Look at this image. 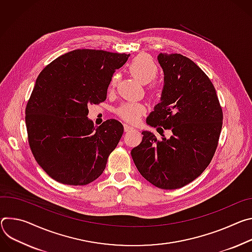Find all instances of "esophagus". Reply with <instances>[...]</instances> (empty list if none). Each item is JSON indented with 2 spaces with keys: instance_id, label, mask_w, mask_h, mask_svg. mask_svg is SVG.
Wrapping results in <instances>:
<instances>
[{
  "instance_id": "obj_1",
  "label": "esophagus",
  "mask_w": 252,
  "mask_h": 252,
  "mask_svg": "<svg viewBox=\"0 0 252 252\" xmlns=\"http://www.w3.org/2000/svg\"><path fill=\"white\" fill-rule=\"evenodd\" d=\"M133 129H134L133 126H131V125H129V124H124V130H125L126 132H128V131H130V130H133Z\"/></svg>"
}]
</instances>
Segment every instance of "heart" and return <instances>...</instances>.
<instances>
[{"instance_id": "b5f03b06", "label": "heart", "mask_w": 252, "mask_h": 252, "mask_svg": "<svg viewBox=\"0 0 252 252\" xmlns=\"http://www.w3.org/2000/svg\"><path fill=\"white\" fill-rule=\"evenodd\" d=\"M128 70L141 84H149L158 75V66L155 61L146 54L136 56L128 64ZM118 83V75L115 74L110 82V90H113ZM146 92L152 100H158L161 96V88L156 83L147 86ZM146 107L141 103H125L117 109V115L126 122L137 123L144 115Z\"/></svg>"}]
</instances>
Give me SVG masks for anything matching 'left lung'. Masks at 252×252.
<instances>
[{"label": "left lung", "mask_w": 252, "mask_h": 252, "mask_svg": "<svg viewBox=\"0 0 252 252\" xmlns=\"http://www.w3.org/2000/svg\"><path fill=\"white\" fill-rule=\"evenodd\" d=\"M158 61L164 72V87L161 102L146 123L171 130L172 136L159 140L153 133L143 131L142 142L132 149L131 156L151 184L177 189L200 176L211 162L223 113L212 82L192 60L181 54L161 53Z\"/></svg>", "instance_id": "1"}]
</instances>
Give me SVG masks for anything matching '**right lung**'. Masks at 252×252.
<instances>
[{"instance_id": "add662e5", "label": "right lung", "mask_w": 252, "mask_h": 252, "mask_svg": "<svg viewBox=\"0 0 252 252\" xmlns=\"http://www.w3.org/2000/svg\"><path fill=\"white\" fill-rule=\"evenodd\" d=\"M129 55L78 49L47 65L26 106L31 151L43 170L67 185H86L104 171L124 128L110 119L95 127L88 106L104 102L114 72Z\"/></svg>"}]
</instances>
